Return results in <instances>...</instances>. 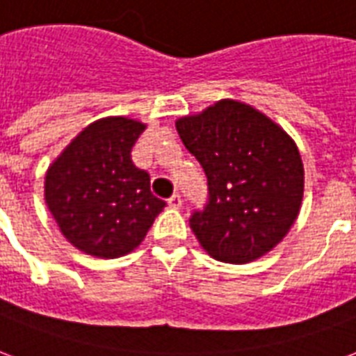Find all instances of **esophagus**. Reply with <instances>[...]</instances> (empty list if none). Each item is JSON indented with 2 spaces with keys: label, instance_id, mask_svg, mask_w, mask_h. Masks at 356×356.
Masks as SVG:
<instances>
[{
  "label": "esophagus",
  "instance_id": "obj_1",
  "mask_svg": "<svg viewBox=\"0 0 356 356\" xmlns=\"http://www.w3.org/2000/svg\"><path fill=\"white\" fill-rule=\"evenodd\" d=\"M168 203H170V207L181 209L183 207V197H181V194H173V196L168 200Z\"/></svg>",
  "mask_w": 356,
  "mask_h": 356
}]
</instances>
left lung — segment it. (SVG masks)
I'll return each mask as SVG.
<instances>
[{
	"label": "left lung",
	"mask_w": 356,
	"mask_h": 356,
	"mask_svg": "<svg viewBox=\"0 0 356 356\" xmlns=\"http://www.w3.org/2000/svg\"><path fill=\"white\" fill-rule=\"evenodd\" d=\"M175 127L207 175V203L190 216L203 250L224 263L273 250L297 220L305 192L300 153L286 130L229 99Z\"/></svg>",
	"instance_id": "left-lung-1"
}]
</instances>
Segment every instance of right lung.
I'll return each mask as SVG.
<instances>
[{"label": "right lung", "mask_w": 356, "mask_h": 356, "mask_svg": "<svg viewBox=\"0 0 356 356\" xmlns=\"http://www.w3.org/2000/svg\"><path fill=\"white\" fill-rule=\"evenodd\" d=\"M143 130L134 119H99L46 172V205L65 238L83 254L104 259L129 254L166 207L153 196L149 173L130 156Z\"/></svg>", "instance_id": "right-lung-1"}]
</instances>
